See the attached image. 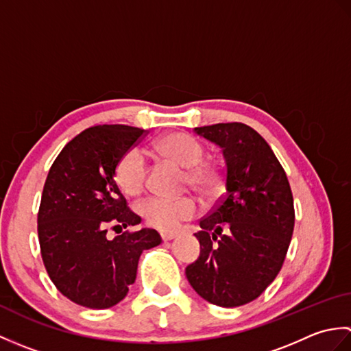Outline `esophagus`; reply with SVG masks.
<instances>
[{
    "label": "esophagus",
    "instance_id": "1",
    "mask_svg": "<svg viewBox=\"0 0 351 351\" xmlns=\"http://www.w3.org/2000/svg\"><path fill=\"white\" fill-rule=\"evenodd\" d=\"M161 238H162V241H170V240H173V238H176V234L175 232H161Z\"/></svg>",
    "mask_w": 351,
    "mask_h": 351
}]
</instances>
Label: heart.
Segmentation results:
<instances>
[{
    "mask_svg": "<svg viewBox=\"0 0 351 351\" xmlns=\"http://www.w3.org/2000/svg\"><path fill=\"white\" fill-rule=\"evenodd\" d=\"M154 151L162 158L187 167L185 184L204 196H215L223 187V173L217 164L204 158V145L185 132H170L154 143ZM114 180L126 196H137L146 187L147 166L140 149L126 151L114 167ZM199 205L195 197L152 196L138 205V213L149 226L160 230H175L182 221L195 217Z\"/></svg>",
    "mask_w": 351,
    "mask_h": 351,
    "instance_id": "b5f03b06",
    "label": "heart"
}]
</instances>
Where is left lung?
I'll list each match as a JSON object with an SVG mask.
<instances>
[{
	"label": "left lung",
	"instance_id": "8db88e82",
	"mask_svg": "<svg viewBox=\"0 0 351 351\" xmlns=\"http://www.w3.org/2000/svg\"><path fill=\"white\" fill-rule=\"evenodd\" d=\"M195 131L223 149L226 193L200 220V256L185 274L206 302L243 306L283 265L294 230L293 193L271 147L250 126L229 122Z\"/></svg>",
	"mask_w": 351,
	"mask_h": 351
}]
</instances>
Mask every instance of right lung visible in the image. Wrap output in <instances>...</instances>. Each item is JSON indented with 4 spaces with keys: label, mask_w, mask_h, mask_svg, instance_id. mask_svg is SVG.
Segmentation results:
<instances>
[{
    "label": "right lung",
    "mask_w": 351,
    "mask_h": 351,
    "mask_svg": "<svg viewBox=\"0 0 351 351\" xmlns=\"http://www.w3.org/2000/svg\"><path fill=\"white\" fill-rule=\"evenodd\" d=\"M147 134L128 125H96L80 132L52 162L37 214L40 255L49 279L73 303L90 309L114 306L128 294L141 252L161 243L155 229L136 226L114 180L119 158Z\"/></svg>",
    "instance_id": "1"
}]
</instances>
